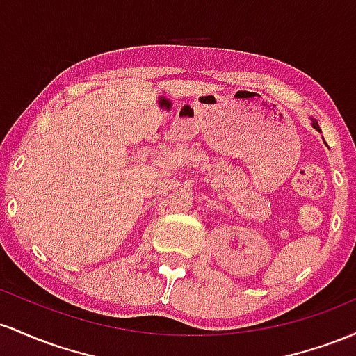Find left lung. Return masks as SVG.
I'll return each mask as SVG.
<instances>
[{
  "mask_svg": "<svg viewBox=\"0 0 356 356\" xmlns=\"http://www.w3.org/2000/svg\"><path fill=\"white\" fill-rule=\"evenodd\" d=\"M309 119H311V126H313L314 129L318 131V133H321V129H319V126H318V121H316V119H314V118H309ZM323 141H325V139H323Z\"/></svg>",
  "mask_w": 356,
  "mask_h": 356,
  "instance_id": "8db88e82",
  "label": "left lung"
}]
</instances>
